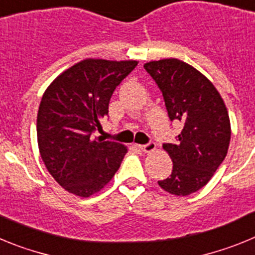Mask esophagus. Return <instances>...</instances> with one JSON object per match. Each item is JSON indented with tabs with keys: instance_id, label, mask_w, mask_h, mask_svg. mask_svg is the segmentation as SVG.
I'll return each mask as SVG.
<instances>
[{
	"instance_id": "obj_1",
	"label": "esophagus",
	"mask_w": 255,
	"mask_h": 255,
	"mask_svg": "<svg viewBox=\"0 0 255 255\" xmlns=\"http://www.w3.org/2000/svg\"><path fill=\"white\" fill-rule=\"evenodd\" d=\"M138 148L140 150H143L144 153H152L155 149V144L153 141H150V143L144 144V145H138Z\"/></svg>"
}]
</instances>
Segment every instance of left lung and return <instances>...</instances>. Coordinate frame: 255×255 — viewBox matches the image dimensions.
<instances>
[{
	"label": "left lung",
	"mask_w": 255,
	"mask_h": 255,
	"mask_svg": "<svg viewBox=\"0 0 255 255\" xmlns=\"http://www.w3.org/2000/svg\"><path fill=\"white\" fill-rule=\"evenodd\" d=\"M144 69L161 89L170 120L182 124L176 143L163 144L173 167L158 185L170 194L186 197L207 185L226 157L231 138L229 112L215 85L184 61H150Z\"/></svg>",
	"instance_id": "8db88e82"
}]
</instances>
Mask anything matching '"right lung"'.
I'll use <instances>...</instances> for the list:
<instances>
[{"label": "right lung", "instance_id": "obj_1", "mask_svg": "<svg viewBox=\"0 0 255 255\" xmlns=\"http://www.w3.org/2000/svg\"><path fill=\"white\" fill-rule=\"evenodd\" d=\"M138 61L87 58L65 70L40 101L37 136L40 157L66 191L88 198L105 188L120 167L125 145L93 132L108 115L116 87Z\"/></svg>", "mask_w": 255, "mask_h": 255}]
</instances>
